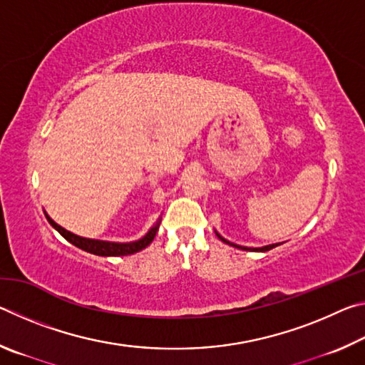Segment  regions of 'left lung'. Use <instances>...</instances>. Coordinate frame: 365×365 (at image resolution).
<instances>
[{"label":"left lung","instance_id":"obj_1","mask_svg":"<svg viewBox=\"0 0 365 365\" xmlns=\"http://www.w3.org/2000/svg\"><path fill=\"white\" fill-rule=\"evenodd\" d=\"M217 237H219V238H220L222 242H224V243L230 245V246H235V248L245 250V251H269V250H272V248H275V246H279V245H269V246H264V248H245V246H238V245H233V243H230V242H227V240H225V238H222L219 233H217Z\"/></svg>","mask_w":365,"mask_h":365}]
</instances>
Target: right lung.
Wrapping results in <instances>:
<instances>
[{"instance_id": "1", "label": "right lung", "mask_w": 365, "mask_h": 365, "mask_svg": "<svg viewBox=\"0 0 365 365\" xmlns=\"http://www.w3.org/2000/svg\"><path fill=\"white\" fill-rule=\"evenodd\" d=\"M46 219H48L49 224H51L61 235H63L67 242L72 243L73 246H77V248H80V250H83L86 252H91V255H96V256H128V255H133V252H138L141 250H145L146 246L153 242L154 237H156L158 227H159V225H156L154 228H151V230L148 232L143 238L138 240V242H133V243H109V242H100V240H90V238L77 237V235L67 232L66 228L58 225L53 219H49V215H46Z\"/></svg>"}]
</instances>
